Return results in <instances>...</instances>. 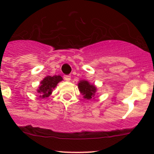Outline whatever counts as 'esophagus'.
<instances>
[{"label": "esophagus", "mask_w": 154, "mask_h": 154, "mask_svg": "<svg viewBox=\"0 0 154 154\" xmlns=\"http://www.w3.org/2000/svg\"><path fill=\"white\" fill-rule=\"evenodd\" d=\"M64 80H66V81H70L71 80V76L70 75H64Z\"/></svg>", "instance_id": "1"}]
</instances>
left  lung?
Wrapping results in <instances>:
<instances>
[{"instance_id":"left-lung-1","label":"left lung","mask_w":154,"mask_h":154,"mask_svg":"<svg viewBox=\"0 0 154 154\" xmlns=\"http://www.w3.org/2000/svg\"><path fill=\"white\" fill-rule=\"evenodd\" d=\"M78 88L80 92L83 94V97L87 100H91L96 91L95 86L94 85H90V83L86 80H81L78 83Z\"/></svg>"}]
</instances>
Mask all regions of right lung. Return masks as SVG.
<instances>
[{
  "label": "right lung",
  "mask_w": 154,
  "mask_h": 154,
  "mask_svg": "<svg viewBox=\"0 0 154 154\" xmlns=\"http://www.w3.org/2000/svg\"><path fill=\"white\" fill-rule=\"evenodd\" d=\"M62 80H63V78H62L61 76L59 75L53 76V77H51V76L46 77L41 82V85L38 89V92L41 94L40 97H42V98L48 97L52 92L53 88H55L57 83Z\"/></svg>",
  "instance_id": "obj_1"
}]
</instances>
